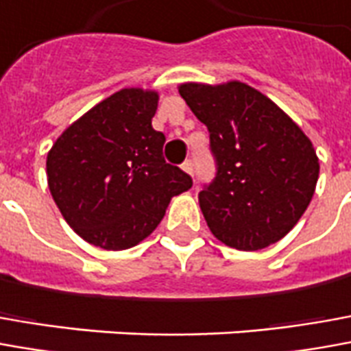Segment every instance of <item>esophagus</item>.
Instances as JSON below:
<instances>
[{
    "label": "esophagus",
    "mask_w": 351,
    "mask_h": 351,
    "mask_svg": "<svg viewBox=\"0 0 351 351\" xmlns=\"http://www.w3.org/2000/svg\"><path fill=\"white\" fill-rule=\"evenodd\" d=\"M181 168L187 171V173H191V176H193V171H195V164H193V160H185Z\"/></svg>",
    "instance_id": "34e87169"
}]
</instances>
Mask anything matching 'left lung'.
Listing matches in <instances>:
<instances>
[{"label":"left lung","instance_id":"8db88e82","mask_svg":"<svg viewBox=\"0 0 351 351\" xmlns=\"http://www.w3.org/2000/svg\"><path fill=\"white\" fill-rule=\"evenodd\" d=\"M180 95L210 134L216 178L199 193L216 239L260 250L298 223L315 193L319 160L306 134L243 82L183 84Z\"/></svg>","mask_w":351,"mask_h":351}]
</instances>
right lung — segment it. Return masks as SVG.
<instances>
[{
    "label": "right lung",
    "mask_w": 351,
    "mask_h": 351,
    "mask_svg": "<svg viewBox=\"0 0 351 351\" xmlns=\"http://www.w3.org/2000/svg\"><path fill=\"white\" fill-rule=\"evenodd\" d=\"M156 91H116L69 125L47 154L55 204L89 245L124 250L160 223L189 173L164 160L166 137L152 128Z\"/></svg>",
    "instance_id": "1"
}]
</instances>
